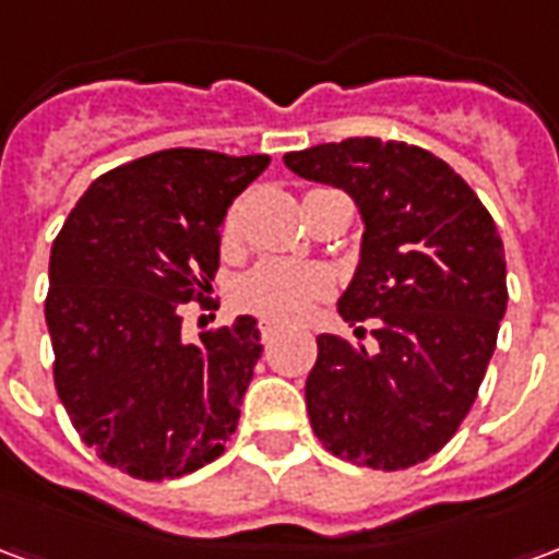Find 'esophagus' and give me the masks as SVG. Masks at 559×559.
<instances>
[{
    "label": "esophagus",
    "instance_id": "1",
    "mask_svg": "<svg viewBox=\"0 0 559 559\" xmlns=\"http://www.w3.org/2000/svg\"><path fill=\"white\" fill-rule=\"evenodd\" d=\"M281 329L275 326V323H266V320H263V323H260V338H263V344H269V341L275 338V335H278Z\"/></svg>",
    "mask_w": 559,
    "mask_h": 559
}]
</instances>
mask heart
<instances>
[{"instance_id": "b5f03b06", "label": "heart", "mask_w": 559, "mask_h": 559, "mask_svg": "<svg viewBox=\"0 0 559 559\" xmlns=\"http://www.w3.org/2000/svg\"><path fill=\"white\" fill-rule=\"evenodd\" d=\"M224 236H236V212L224 221ZM329 290L323 272L293 263H260L251 269L233 290V302L245 314H254L275 326H287L302 320L311 305L320 302Z\"/></svg>"}]
</instances>
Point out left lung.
I'll return each instance as SVG.
<instances>
[{"instance_id":"1","label":"left lung","mask_w":559,"mask_h":559,"mask_svg":"<svg viewBox=\"0 0 559 559\" xmlns=\"http://www.w3.org/2000/svg\"><path fill=\"white\" fill-rule=\"evenodd\" d=\"M311 182L344 188L362 212V260L341 317L374 320V350L317 335L308 419L335 457L407 469L467 419L506 314L503 239L443 158L399 140L356 138L287 152Z\"/></svg>"}]
</instances>
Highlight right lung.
I'll list each match as a JSON object with an SVG mask.
<instances>
[{"instance_id": "add662e5", "label": "right lung", "mask_w": 559, "mask_h": 559, "mask_svg": "<svg viewBox=\"0 0 559 559\" xmlns=\"http://www.w3.org/2000/svg\"><path fill=\"white\" fill-rule=\"evenodd\" d=\"M269 155L164 148L98 176L50 251L53 383L80 440L143 481L224 452L263 353L254 317L182 341L218 272L221 221Z\"/></svg>"}]
</instances>
